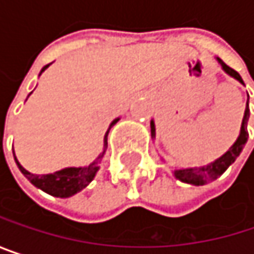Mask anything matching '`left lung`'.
<instances>
[{"label":"left lung","mask_w":254,"mask_h":254,"mask_svg":"<svg viewBox=\"0 0 254 254\" xmlns=\"http://www.w3.org/2000/svg\"><path fill=\"white\" fill-rule=\"evenodd\" d=\"M216 62L221 64L222 70L227 75L234 77V79H237L240 83L244 85L241 76L234 69H231L229 66H227L219 57H216ZM249 118H250V109H249V100H247L246 110H244V118H243V122H241V129H240V135L235 139V142L229 147L228 151L225 154H222L219 159L207 163L206 166H200V168H175L172 171L174 172V177L179 179L181 182H185V184H190V185H197V187L198 185H204L207 182H212V181L218 179L235 162V159L243 151V148H244V145H246V142L249 139V132H247ZM150 127H151V138L154 139L156 138V125H154V121L150 122Z\"/></svg>","instance_id":"1"}]
</instances>
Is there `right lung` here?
<instances>
[{
  "label": "right lung",
  "mask_w": 254,
  "mask_h": 254,
  "mask_svg": "<svg viewBox=\"0 0 254 254\" xmlns=\"http://www.w3.org/2000/svg\"><path fill=\"white\" fill-rule=\"evenodd\" d=\"M50 64L44 66L41 73L48 67ZM32 94V92H30ZM29 94V95H30ZM27 95V97H29ZM121 121V118H116L110 125L109 129L104 135V148H103V153L92 162L89 163L88 166H79V168H64L62 171H57L54 174H47V175H35V174H30L29 171H26L25 168L19 163L16 154H14V160H16V165L19 166L20 172L25 175L32 185H35L36 188L42 190L44 192L53 195V197H60V198H67V197H72L75 195L76 192L82 191L85 187L89 185V182L95 178L97 172L100 171V163L106 154V150H107V135H109V130L115 127L118 122Z\"/></svg>",
  "instance_id": "right-lung-1"
}]
</instances>
